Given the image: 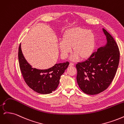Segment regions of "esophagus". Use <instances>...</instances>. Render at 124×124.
<instances>
[{"instance_id": "obj_1", "label": "esophagus", "mask_w": 124, "mask_h": 124, "mask_svg": "<svg viewBox=\"0 0 124 124\" xmlns=\"http://www.w3.org/2000/svg\"><path fill=\"white\" fill-rule=\"evenodd\" d=\"M74 65V64L73 63H72V62H70V63H69V66H73Z\"/></svg>"}]
</instances>
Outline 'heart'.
I'll return each mask as SVG.
<instances>
[{
  "mask_svg": "<svg viewBox=\"0 0 124 124\" xmlns=\"http://www.w3.org/2000/svg\"><path fill=\"white\" fill-rule=\"evenodd\" d=\"M95 42V36L91 31L79 27L69 29L64 33L62 41L59 44L62 57L66 58L72 48L73 61L78 57L80 59H87L94 50Z\"/></svg>",
  "mask_w": 124,
  "mask_h": 124,
  "instance_id": "b5f03b06",
  "label": "heart"
}]
</instances>
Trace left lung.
Instances as JSON below:
<instances>
[{
	"label": "left lung",
	"mask_w": 124,
	"mask_h": 124,
	"mask_svg": "<svg viewBox=\"0 0 124 124\" xmlns=\"http://www.w3.org/2000/svg\"><path fill=\"white\" fill-rule=\"evenodd\" d=\"M107 43L98 48L86 61L78 62L77 81L84 93L96 95L106 90L115 76L119 61L117 43L106 29Z\"/></svg>",
	"instance_id": "obj_1"
}]
</instances>
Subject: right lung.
Segmentation results:
<instances>
[{
    "label": "right lung",
    "mask_w": 124,
    "mask_h": 124,
    "mask_svg": "<svg viewBox=\"0 0 124 124\" xmlns=\"http://www.w3.org/2000/svg\"><path fill=\"white\" fill-rule=\"evenodd\" d=\"M18 62L24 79L29 87L41 94H48L57 88L62 75L69 65L68 62L56 63L50 68H33L26 61L22 53L21 44L18 48Z\"/></svg>",
    "instance_id": "1"
}]
</instances>
